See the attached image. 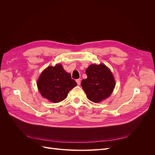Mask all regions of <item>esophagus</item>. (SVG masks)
I'll list each match as a JSON object with an SVG mask.
<instances>
[{"mask_svg":"<svg viewBox=\"0 0 155 155\" xmlns=\"http://www.w3.org/2000/svg\"><path fill=\"white\" fill-rule=\"evenodd\" d=\"M76 82H77L78 85H80V84H81V79H76Z\"/></svg>","mask_w":155,"mask_h":155,"instance_id":"obj_1","label":"esophagus"}]
</instances>
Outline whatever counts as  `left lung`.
I'll return each mask as SVG.
<instances>
[{
	"label": "left lung",
	"instance_id": "8db88e82",
	"mask_svg": "<svg viewBox=\"0 0 155 155\" xmlns=\"http://www.w3.org/2000/svg\"><path fill=\"white\" fill-rule=\"evenodd\" d=\"M87 78L81 85L89 100L98 103L105 100L116 85L113 75L105 64H91L85 71Z\"/></svg>",
	"mask_w": 155,
	"mask_h": 155
}]
</instances>
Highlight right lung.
<instances>
[{
	"instance_id": "obj_1",
	"label": "right lung",
	"mask_w": 155,
	"mask_h": 155,
	"mask_svg": "<svg viewBox=\"0 0 155 155\" xmlns=\"http://www.w3.org/2000/svg\"><path fill=\"white\" fill-rule=\"evenodd\" d=\"M37 85L42 96L51 102L58 103L67 97L77 83L61 64H57L55 67H47L41 73Z\"/></svg>"
}]
</instances>
